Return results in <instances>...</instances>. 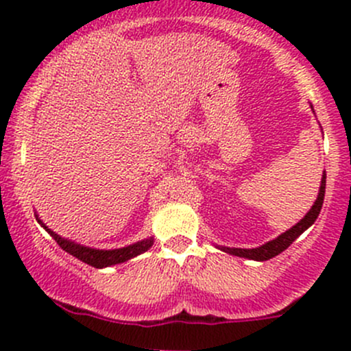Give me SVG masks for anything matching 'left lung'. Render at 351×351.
<instances>
[{"instance_id":"1","label":"left lung","mask_w":351,"mask_h":351,"mask_svg":"<svg viewBox=\"0 0 351 351\" xmlns=\"http://www.w3.org/2000/svg\"><path fill=\"white\" fill-rule=\"evenodd\" d=\"M324 190H326V173L323 175V180H321V189L319 193H317V200L314 202V205L311 207V210L304 215V219H300L293 228H290L289 231H285L284 234H280L278 238H275L274 241L265 243L263 246L253 247V250H243V247H226V246H219V250L226 251L229 254H234V256H241V258H247V260H256V261H267L270 258L277 256L280 254L282 251H285L287 247L290 246L307 228L314 224V221L319 215L321 207H323L324 202Z\"/></svg>"}]
</instances>
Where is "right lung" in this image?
<instances>
[{"mask_svg": "<svg viewBox=\"0 0 351 351\" xmlns=\"http://www.w3.org/2000/svg\"><path fill=\"white\" fill-rule=\"evenodd\" d=\"M37 221L38 224H40L42 228H44L45 231L56 239V243H58L62 250L67 251L69 254H73V256H76L77 260H81L83 263L91 265V267L95 268H105V267H112V265H117V263H123V261L130 260V258L147 251L154 243V239L149 238V239H144V241L130 244V246L119 247V250H95V247L81 246V244H76L74 241H69V239L61 238V236L56 234L54 231H51V229H49L47 226L38 219V215H37Z\"/></svg>", "mask_w": 351, "mask_h": 351, "instance_id": "right-lung-1", "label": "right lung"}]
</instances>
